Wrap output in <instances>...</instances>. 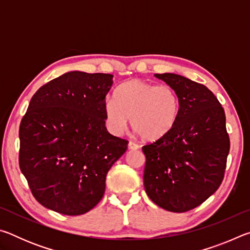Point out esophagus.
<instances>
[{
  "mask_svg": "<svg viewBox=\"0 0 250 250\" xmlns=\"http://www.w3.org/2000/svg\"><path fill=\"white\" fill-rule=\"evenodd\" d=\"M128 149L129 150H138L139 149V146L137 145V143L130 141L129 145H128Z\"/></svg>",
  "mask_w": 250,
  "mask_h": 250,
  "instance_id": "34e87169",
  "label": "esophagus"
}]
</instances>
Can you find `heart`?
<instances>
[{
	"label": "heart",
	"mask_w": 250,
	"mask_h": 250,
	"mask_svg": "<svg viewBox=\"0 0 250 250\" xmlns=\"http://www.w3.org/2000/svg\"><path fill=\"white\" fill-rule=\"evenodd\" d=\"M180 115L179 96L168 84L132 79L118 88L115 100L104 103L109 130L119 134L131 126L145 141H158L171 132Z\"/></svg>",
	"instance_id": "b5f03b06"
}]
</instances>
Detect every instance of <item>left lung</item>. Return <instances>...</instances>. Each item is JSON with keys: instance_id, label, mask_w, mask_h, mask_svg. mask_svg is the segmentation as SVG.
I'll return each mask as SVG.
<instances>
[{"instance_id": "obj_1", "label": "left lung", "mask_w": 250, "mask_h": 250, "mask_svg": "<svg viewBox=\"0 0 250 250\" xmlns=\"http://www.w3.org/2000/svg\"><path fill=\"white\" fill-rule=\"evenodd\" d=\"M179 96L180 115L167 137L142 146L147 196L183 213L217 191L225 175L229 135L221 103L204 84L175 74H155Z\"/></svg>"}]
</instances>
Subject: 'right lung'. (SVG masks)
Masks as SVG:
<instances>
[{
    "mask_svg": "<svg viewBox=\"0 0 250 250\" xmlns=\"http://www.w3.org/2000/svg\"><path fill=\"white\" fill-rule=\"evenodd\" d=\"M112 77L70 71L32 97L20 125L19 164L46 208L76 216L103 198L107 173L129 143L104 125Z\"/></svg>",
    "mask_w": 250,
    "mask_h": 250,
    "instance_id": "right-lung-1",
    "label": "right lung"
}]
</instances>
